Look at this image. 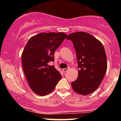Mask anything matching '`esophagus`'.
Masks as SVG:
<instances>
[{"label":"esophagus","instance_id":"34e87169","mask_svg":"<svg viewBox=\"0 0 121 121\" xmlns=\"http://www.w3.org/2000/svg\"><path fill=\"white\" fill-rule=\"evenodd\" d=\"M69 69V68H64V69H63V73H65V72H67V71Z\"/></svg>","mask_w":121,"mask_h":121}]
</instances>
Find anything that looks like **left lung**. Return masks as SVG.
Masks as SVG:
<instances>
[{
	"instance_id": "left-lung-1",
	"label": "left lung",
	"mask_w": 121,
	"mask_h": 121,
	"mask_svg": "<svg viewBox=\"0 0 121 121\" xmlns=\"http://www.w3.org/2000/svg\"><path fill=\"white\" fill-rule=\"evenodd\" d=\"M73 42L78 61V75L71 82L74 92L87 95L98 88L107 69V56L102 44L90 34L82 31L68 36Z\"/></svg>"
}]
</instances>
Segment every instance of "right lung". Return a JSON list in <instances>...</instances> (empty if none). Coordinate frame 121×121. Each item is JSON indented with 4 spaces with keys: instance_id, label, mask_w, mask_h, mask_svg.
Listing matches in <instances>:
<instances>
[{
    "instance_id": "obj_1",
    "label": "right lung",
    "mask_w": 121,
    "mask_h": 121,
    "mask_svg": "<svg viewBox=\"0 0 121 121\" xmlns=\"http://www.w3.org/2000/svg\"><path fill=\"white\" fill-rule=\"evenodd\" d=\"M66 37L63 33H41L30 38L24 47L23 71L30 87L39 95L50 93L61 80L60 73L50 63Z\"/></svg>"
}]
</instances>
